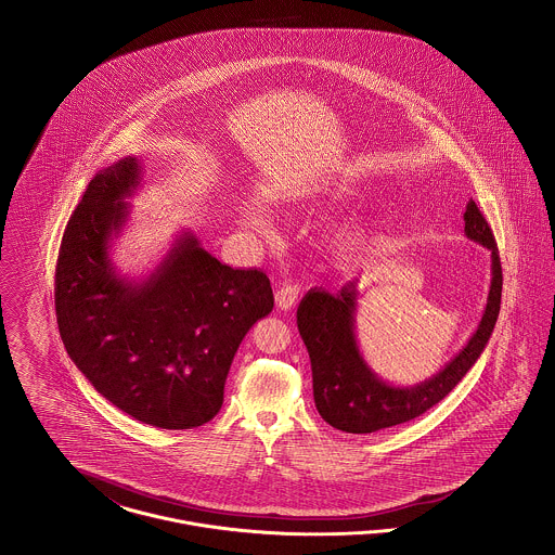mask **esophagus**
<instances>
[{"label":"esophagus","mask_w":555,"mask_h":555,"mask_svg":"<svg viewBox=\"0 0 555 555\" xmlns=\"http://www.w3.org/2000/svg\"><path fill=\"white\" fill-rule=\"evenodd\" d=\"M298 300V286L296 284H284L280 291L275 292V305L282 311H288Z\"/></svg>","instance_id":"34e87169"}]
</instances>
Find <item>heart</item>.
<instances>
[{
    "label": "heart",
    "mask_w": 555,
    "mask_h": 555,
    "mask_svg": "<svg viewBox=\"0 0 555 555\" xmlns=\"http://www.w3.org/2000/svg\"><path fill=\"white\" fill-rule=\"evenodd\" d=\"M327 196L332 198H343V190L330 188L325 190ZM253 223H257V217L250 212L248 215ZM388 235L384 232H370V230H352L347 234L338 235L334 244V257L340 263L343 269H359L363 264L372 263L376 257H379L386 246H388Z\"/></svg>",
    "instance_id": "1"
}]
</instances>
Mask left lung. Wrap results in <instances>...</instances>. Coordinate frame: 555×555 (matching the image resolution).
<instances>
[{"mask_svg": "<svg viewBox=\"0 0 555 555\" xmlns=\"http://www.w3.org/2000/svg\"><path fill=\"white\" fill-rule=\"evenodd\" d=\"M464 221L466 237L491 250V288L482 320L466 347L433 378L395 386L365 363L354 336L359 296L354 282L338 294L311 288L300 300L296 323L311 359L315 408L330 426L350 435H370L405 424L442 401L478 361L495 330L503 275L495 235L474 201L467 203Z\"/></svg>", "mask_w": 555, "mask_h": 555, "instance_id": "1", "label": "left lung"}]
</instances>
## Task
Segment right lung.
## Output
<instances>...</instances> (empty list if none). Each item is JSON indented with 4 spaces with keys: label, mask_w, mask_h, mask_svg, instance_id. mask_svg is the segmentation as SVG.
<instances>
[{
    "label": "right lung",
    "mask_w": 555,
    "mask_h": 555,
    "mask_svg": "<svg viewBox=\"0 0 555 555\" xmlns=\"http://www.w3.org/2000/svg\"><path fill=\"white\" fill-rule=\"evenodd\" d=\"M142 165L120 158L89 181L62 235L56 318L68 357L127 415L167 430L196 428L223 405L246 332L273 309L259 269L217 261L181 232L147 275H118L111 246L129 219Z\"/></svg>",
    "instance_id": "obj_1"
}]
</instances>
